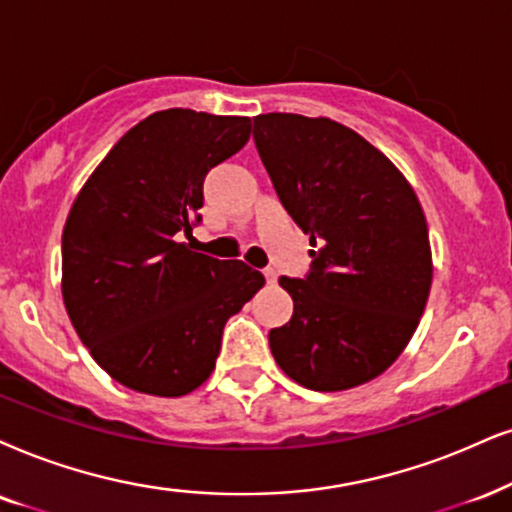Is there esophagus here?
Listing matches in <instances>:
<instances>
[{
	"mask_svg": "<svg viewBox=\"0 0 512 512\" xmlns=\"http://www.w3.org/2000/svg\"><path fill=\"white\" fill-rule=\"evenodd\" d=\"M264 278H267V283H276V269H264Z\"/></svg>",
	"mask_w": 512,
	"mask_h": 512,
	"instance_id": "esophagus-1",
	"label": "esophagus"
}]
</instances>
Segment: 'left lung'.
I'll return each instance as SVG.
<instances>
[{
	"mask_svg": "<svg viewBox=\"0 0 512 512\" xmlns=\"http://www.w3.org/2000/svg\"><path fill=\"white\" fill-rule=\"evenodd\" d=\"M257 153L278 200L309 234V271L281 276L293 297L269 347L316 392L364 385L416 333L432 283L428 224L409 181L357 132L328 118L257 115Z\"/></svg>",
	"mask_w": 512,
	"mask_h": 512,
	"instance_id": "1",
	"label": "left lung"
}]
</instances>
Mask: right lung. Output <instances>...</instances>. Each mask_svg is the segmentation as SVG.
Listing matches in <instances>:
<instances>
[{
    "label": "right lung",
    "instance_id": "add662e5",
    "mask_svg": "<svg viewBox=\"0 0 512 512\" xmlns=\"http://www.w3.org/2000/svg\"><path fill=\"white\" fill-rule=\"evenodd\" d=\"M238 115L158 111L101 160L66 219L63 302L111 378L181 397L210 378L231 316L264 286L257 269L179 243L200 224L203 181L248 144Z\"/></svg>",
    "mask_w": 512,
    "mask_h": 512
}]
</instances>
